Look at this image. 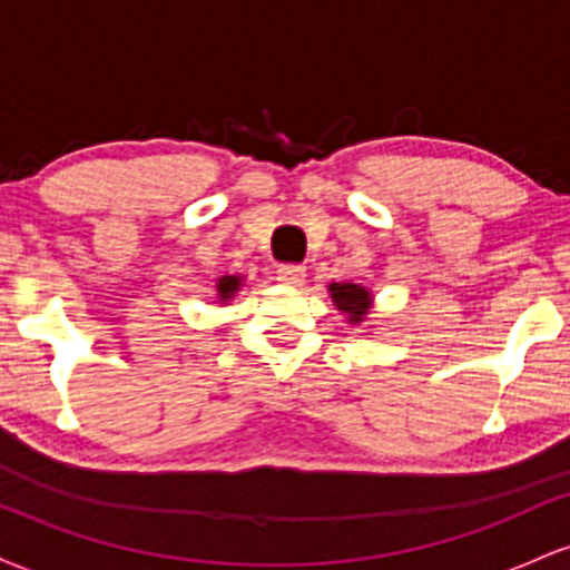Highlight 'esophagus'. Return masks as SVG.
Segmentation results:
<instances>
[{
  "instance_id": "obj_1",
  "label": "esophagus",
  "mask_w": 570,
  "mask_h": 570,
  "mask_svg": "<svg viewBox=\"0 0 570 570\" xmlns=\"http://www.w3.org/2000/svg\"><path fill=\"white\" fill-rule=\"evenodd\" d=\"M276 278L284 286H303L305 284V267L303 265H281Z\"/></svg>"
}]
</instances>
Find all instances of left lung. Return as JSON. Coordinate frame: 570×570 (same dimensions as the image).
Here are the masks:
<instances>
[{
    "instance_id": "left-lung-1",
    "label": "left lung",
    "mask_w": 570,
    "mask_h": 570,
    "mask_svg": "<svg viewBox=\"0 0 570 570\" xmlns=\"http://www.w3.org/2000/svg\"><path fill=\"white\" fill-rule=\"evenodd\" d=\"M332 303L337 305V311H343L348 316L351 324H362L367 318L372 307V294L358 284H330Z\"/></svg>"
}]
</instances>
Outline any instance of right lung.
Returning <instances> with one entry per match:
<instances>
[{
  "label": "right lung",
  "instance_id": "add662e5",
  "mask_svg": "<svg viewBox=\"0 0 570 570\" xmlns=\"http://www.w3.org/2000/svg\"><path fill=\"white\" fill-rule=\"evenodd\" d=\"M240 276H222L217 281V294H219V303H227V299H233V294L240 289Z\"/></svg>",
  "mask_w": 570,
  "mask_h": 570
}]
</instances>
